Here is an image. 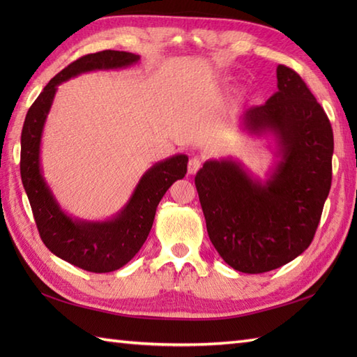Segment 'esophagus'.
I'll return each mask as SVG.
<instances>
[{
    "label": "esophagus",
    "mask_w": 357,
    "mask_h": 357,
    "mask_svg": "<svg viewBox=\"0 0 357 357\" xmlns=\"http://www.w3.org/2000/svg\"><path fill=\"white\" fill-rule=\"evenodd\" d=\"M199 167H201V158L193 156V158L190 159V161H188V173L195 174L196 172L199 170Z\"/></svg>",
    "instance_id": "34e87169"
}]
</instances>
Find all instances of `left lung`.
Returning <instances> with one entry per match:
<instances>
[{
  "label": "left lung",
  "mask_w": 357,
  "mask_h": 357,
  "mask_svg": "<svg viewBox=\"0 0 357 357\" xmlns=\"http://www.w3.org/2000/svg\"><path fill=\"white\" fill-rule=\"evenodd\" d=\"M278 90L244 112L242 128L268 139L265 179L233 158L208 159L195 184L211 244L231 268L257 275L282 267L312 244L331 187L333 130L298 73L276 69Z\"/></svg>",
  "instance_id": "obj_1"
}]
</instances>
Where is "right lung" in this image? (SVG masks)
I'll return each mask as SVG.
<instances>
[{"label":"right lung","mask_w":357,"mask_h":357,"mask_svg":"<svg viewBox=\"0 0 357 357\" xmlns=\"http://www.w3.org/2000/svg\"><path fill=\"white\" fill-rule=\"evenodd\" d=\"M139 59V55L119 50H102L77 59L49 81L29 109L22 126L21 179L40 236L53 255L86 271H115L133 259L151 230L159 201L174 181L185 176L188 156L179 153L153 164L116 215L104 221H89L67 213L44 178V126L58 86L64 81L89 72L126 69Z\"/></svg>","instance_id":"add662e5"}]
</instances>
